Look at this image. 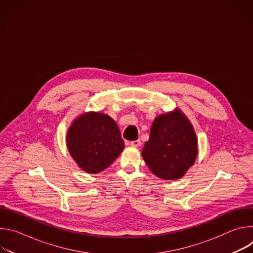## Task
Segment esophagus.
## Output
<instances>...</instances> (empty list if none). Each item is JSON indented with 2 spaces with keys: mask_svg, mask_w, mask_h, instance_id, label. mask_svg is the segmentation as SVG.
I'll use <instances>...</instances> for the list:
<instances>
[{
  "mask_svg": "<svg viewBox=\"0 0 253 253\" xmlns=\"http://www.w3.org/2000/svg\"><path fill=\"white\" fill-rule=\"evenodd\" d=\"M140 144H141L140 139L135 140V141H131V142H130V145H131L132 147H139V146H140Z\"/></svg>",
  "mask_w": 253,
  "mask_h": 253,
  "instance_id": "obj_1",
  "label": "esophagus"
}]
</instances>
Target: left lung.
<instances>
[{"mask_svg":"<svg viewBox=\"0 0 253 253\" xmlns=\"http://www.w3.org/2000/svg\"><path fill=\"white\" fill-rule=\"evenodd\" d=\"M197 152L195 131L177 108L155 118L142 157L158 178L175 180L184 176L194 164Z\"/></svg>","mask_w":253,"mask_h":253,"instance_id":"8db88e82","label":"left lung"}]
</instances>
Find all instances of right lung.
<instances>
[{
    "label": "right lung",
    "instance_id": "1",
    "mask_svg": "<svg viewBox=\"0 0 253 253\" xmlns=\"http://www.w3.org/2000/svg\"><path fill=\"white\" fill-rule=\"evenodd\" d=\"M67 148L84 171L95 174L109 167L124 149V141L116 122L106 114L88 112L70 126Z\"/></svg>",
    "mask_w": 253,
    "mask_h": 253
}]
</instances>
